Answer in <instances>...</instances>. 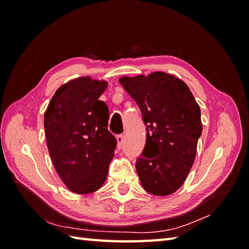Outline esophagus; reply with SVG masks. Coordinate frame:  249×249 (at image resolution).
Here are the masks:
<instances>
[{
	"label": "esophagus",
	"mask_w": 249,
	"mask_h": 249,
	"mask_svg": "<svg viewBox=\"0 0 249 249\" xmlns=\"http://www.w3.org/2000/svg\"><path fill=\"white\" fill-rule=\"evenodd\" d=\"M115 138H116V143H118V147H119V149H121L122 145H123V138H124V137H123V135H118L115 137Z\"/></svg>",
	"instance_id": "esophagus-1"
}]
</instances>
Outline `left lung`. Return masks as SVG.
Returning a JSON list of instances; mask_svg holds the SVG:
<instances>
[{
  "mask_svg": "<svg viewBox=\"0 0 249 249\" xmlns=\"http://www.w3.org/2000/svg\"><path fill=\"white\" fill-rule=\"evenodd\" d=\"M119 81L139 106L146 125L144 151L136 161L142 187L160 197L176 193L194 165L202 133L198 103L186 83L163 71Z\"/></svg>",
  "mask_w": 249,
  "mask_h": 249,
  "instance_id": "left-lung-1",
  "label": "left lung"
}]
</instances>
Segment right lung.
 <instances>
[{
  "label": "right lung",
  "mask_w": 249,
  "mask_h": 249,
  "mask_svg": "<svg viewBox=\"0 0 249 249\" xmlns=\"http://www.w3.org/2000/svg\"><path fill=\"white\" fill-rule=\"evenodd\" d=\"M106 80L79 77L56 89L45 111L52 163L71 192L87 195L103 186L116 139L108 130L109 109L99 100Z\"/></svg>",
  "instance_id": "add662e5"
}]
</instances>
